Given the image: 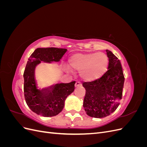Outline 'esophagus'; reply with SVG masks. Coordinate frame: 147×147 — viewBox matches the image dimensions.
<instances>
[{
    "label": "esophagus",
    "mask_w": 147,
    "mask_h": 147,
    "mask_svg": "<svg viewBox=\"0 0 147 147\" xmlns=\"http://www.w3.org/2000/svg\"><path fill=\"white\" fill-rule=\"evenodd\" d=\"M82 86V83L80 82H77L75 84V87H78V86Z\"/></svg>",
    "instance_id": "34e87169"
}]
</instances>
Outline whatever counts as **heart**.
I'll list each match as a JSON object with an SVG mask.
<instances>
[{"mask_svg":"<svg viewBox=\"0 0 147 147\" xmlns=\"http://www.w3.org/2000/svg\"><path fill=\"white\" fill-rule=\"evenodd\" d=\"M109 59L103 52L75 53L69 59V65L74 70L81 71L82 78L93 82L100 79L108 70ZM68 71L70 69H67Z\"/></svg>","mask_w":147,"mask_h":147,"instance_id":"1","label":"heart"}]
</instances>
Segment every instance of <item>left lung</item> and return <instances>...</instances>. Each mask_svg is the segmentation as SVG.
<instances>
[{"label":"left lung","instance_id":"1","mask_svg":"<svg viewBox=\"0 0 147 147\" xmlns=\"http://www.w3.org/2000/svg\"><path fill=\"white\" fill-rule=\"evenodd\" d=\"M109 59L108 70L100 79L84 82L86 94L83 107L91 117L100 118L114 112L122 99L124 76L121 62L113 53L106 50Z\"/></svg>","mask_w":147,"mask_h":147}]
</instances>
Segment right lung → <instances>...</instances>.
<instances>
[{
  "mask_svg": "<svg viewBox=\"0 0 147 147\" xmlns=\"http://www.w3.org/2000/svg\"><path fill=\"white\" fill-rule=\"evenodd\" d=\"M67 49L38 48L30 55L24 72V92L26 104L30 110L45 117L58 115L64 107L67 97L75 90V82L56 84L38 89L35 76L36 66L41 62H59Z\"/></svg>",
  "mask_w": 147,
  "mask_h": 147,
  "instance_id": "1",
  "label": "right lung"
}]
</instances>
